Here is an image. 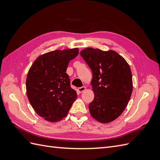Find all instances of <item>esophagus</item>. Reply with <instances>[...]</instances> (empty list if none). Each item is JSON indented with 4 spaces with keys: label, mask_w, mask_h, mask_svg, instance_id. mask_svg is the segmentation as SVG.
<instances>
[{
    "label": "esophagus",
    "mask_w": 160,
    "mask_h": 160,
    "mask_svg": "<svg viewBox=\"0 0 160 160\" xmlns=\"http://www.w3.org/2000/svg\"><path fill=\"white\" fill-rule=\"evenodd\" d=\"M85 90V87H81V88H79L77 89V91H78L79 93H83V92Z\"/></svg>",
    "instance_id": "1"
}]
</instances>
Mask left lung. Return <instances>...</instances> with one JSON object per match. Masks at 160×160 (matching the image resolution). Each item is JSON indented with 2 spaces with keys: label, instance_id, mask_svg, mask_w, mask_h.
Here are the masks:
<instances>
[{
  "label": "left lung",
  "instance_id": "8db88e82",
  "mask_svg": "<svg viewBox=\"0 0 160 160\" xmlns=\"http://www.w3.org/2000/svg\"><path fill=\"white\" fill-rule=\"evenodd\" d=\"M93 73L94 99L89 105L92 117L99 122H113L122 114L133 90L130 67L118 52L87 48L80 52Z\"/></svg>",
  "mask_w": 160,
  "mask_h": 160
}]
</instances>
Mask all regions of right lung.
I'll return each instance as SVG.
<instances>
[{
	"mask_svg": "<svg viewBox=\"0 0 160 160\" xmlns=\"http://www.w3.org/2000/svg\"><path fill=\"white\" fill-rule=\"evenodd\" d=\"M78 54L77 48L45 53L37 57L28 72V101L35 112L48 122H59L66 117L77 98L66 71Z\"/></svg>",
	"mask_w": 160,
	"mask_h": 160,
	"instance_id": "add662e5",
	"label": "right lung"
}]
</instances>
